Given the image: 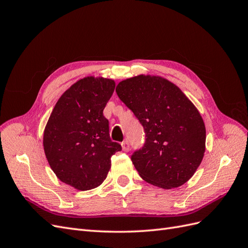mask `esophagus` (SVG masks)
<instances>
[{
    "mask_svg": "<svg viewBox=\"0 0 248 248\" xmlns=\"http://www.w3.org/2000/svg\"><path fill=\"white\" fill-rule=\"evenodd\" d=\"M129 149H130V147H129L128 140H124V141L122 142V150H123L124 152H128Z\"/></svg>",
    "mask_w": 248,
    "mask_h": 248,
    "instance_id": "obj_1",
    "label": "esophagus"
}]
</instances>
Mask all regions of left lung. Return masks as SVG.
Segmentation results:
<instances>
[{"instance_id":"left-lung-1","label":"left lung","mask_w":248,"mask_h":248,"mask_svg":"<svg viewBox=\"0 0 248 248\" xmlns=\"http://www.w3.org/2000/svg\"><path fill=\"white\" fill-rule=\"evenodd\" d=\"M116 92L146 133L131 160L146 182L176 188L194 175L206 150V127L200 111L171 81L145 76L120 81Z\"/></svg>"}]
</instances>
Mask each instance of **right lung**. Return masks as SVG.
<instances>
[{
	"label": "right lung",
	"instance_id": "add662e5",
	"mask_svg": "<svg viewBox=\"0 0 248 248\" xmlns=\"http://www.w3.org/2000/svg\"><path fill=\"white\" fill-rule=\"evenodd\" d=\"M115 87L111 78H80L60 97L44 128L43 149L50 169L78 190L101 185L111 156L122 149L111 141L103 116Z\"/></svg>",
	"mask_w": 248,
	"mask_h": 248
}]
</instances>
